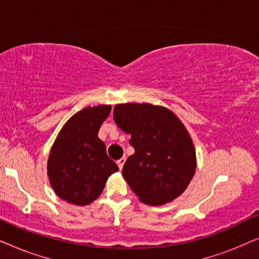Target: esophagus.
Listing matches in <instances>:
<instances>
[{
    "mask_svg": "<svg viewBox=\"0 0 259 259\" xmlns=\"http://www.w3.org/2000/svg\"><path fill=\"white\" fill-rule=\"evenodd\" d=\"M125 161H126V158H125V157L120 158L119 160L116 161V164H118V166H119V168H120V169H122V167H123V164H125Z\"/></svg>",
    "mask_w": 259,
    "mask_h": 259,
    "instance_id": "esophagus-1",
    "label": "esophagus"
}]
</instances>
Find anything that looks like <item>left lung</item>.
<instances>
[{"mask_svg":"<svg viewBox=\"0 0 259 259\" xmlns=\"http://www.w3.org/2000/svg\"><path fill=\"white\" fill-rule=\"evenodd\" d=\"M116 125L131 134L122 176L140 201L162 205L187 189L197 167L196 148L186 127L171 109L147 102L115 105Z\"/></svg>","mask_w":259,"mask_h":259,"instance_id":"1","label":"left lung"}]
</instances>
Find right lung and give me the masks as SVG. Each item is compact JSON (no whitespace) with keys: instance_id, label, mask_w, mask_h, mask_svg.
Listing matches in <instances>:
<instances>
[{"instance_id":"1","label":"right lung","mask_w":259,"mask_h":259,"mask_svg":"<svg viewBox=\"0 0 259 259\" xmlns=\"http://www.w3.org/2000/svg\"><path fill=\"white\" fill-rule=\"evenodd\" d=\"M111 105L84 107L62 126L47 162L55 194L74 205H88L100 197L108 177L119 167L106 153L98 133L111 113Z\"/></svg>"}]
</instances>
